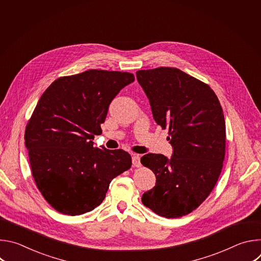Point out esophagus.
<instances>
[{
  "label": "esophagus",
  "mask_w": 261,
  "mask_h": 261,
  "mask_svg": "<svg viewBox=\"0 0 261 261\" xmlns=\"http://www.w3.org/2000/svg\"><path fill=\"white\" fill-rule=\"evenodd\" d=\"M132 163L135 167H139L140 166V156L139 155H133L132 157Z\"/></svg>",
  "instance_id": "1"
}]
</instances>
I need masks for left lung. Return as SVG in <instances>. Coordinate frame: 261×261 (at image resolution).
<instances>
[{
    "instance_id": "8db88e82",
    "label": "left lung",
    "mask_w": 261,
    "mask_h": 261,
    "mask_svg": "<svg viewBox=\"0 0 261 261\" xmlns=\"http://www.w3.org/2000/svg\"><path fill=\"white\" fill-rule=\"evenodd\" d=\"M136 77L150 100L154 120L169 129L168 159L161 154L141 157L156 175V186L142 203L165 218H179L197 208L219 178L225 157L226 128L214 91L176 68L139 70Z\"/></svg>"
}]
</instances>
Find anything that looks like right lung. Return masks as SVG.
I'll return each instance as SVG.
<instances>
[{"mask_svg":"<svg viewBox=\"0 0 261 261\" xmlns=\"http://www.w3.org/2000/svg\"><path fill=\"white\" fill-rule=\"evenodd\" d=\"M128 72L88 70L56 80L42 94L24 132L32 174L58 212L76 216L104 200L109 184L132 165L123 150L94 146L110 102L134 82Z\"/></svg>","mask_w":261,"mask_h":261,"instance_id":"obj_1","label":"right lung"}]
</instances>
